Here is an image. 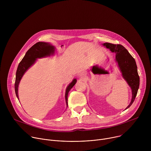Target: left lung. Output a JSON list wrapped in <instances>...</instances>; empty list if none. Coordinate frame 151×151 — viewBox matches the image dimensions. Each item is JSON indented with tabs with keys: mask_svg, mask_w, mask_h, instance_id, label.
<instances>
[{
	"mask_svg": "<svg viewBox=\"0 0 151 151\" xmlns=\"http://www.w3.org/2000/svg\"><path fill=\"white\" fill-rule=\"evenodd\" d=\"M103 45L112 52L116 53V61L121 70L123 78L127 81L132 90V99L127 108L130 107L134 102L139 87L140 78L134 58L121 45L104 43Z\"/></svg>",
	"mask_w": 151,
	"mask_h": 151,
	"instance_id": "obj_1",
	"label": "left lung"
}]
</instances>
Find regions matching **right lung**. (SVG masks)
Returning <instances> with one entry per match:
<instances>
[{
	"label": "right lung",
	"instance_id": "1",
	"mask_svg": "<svg viewBox=\"0 0 151 151\" xmlns=\"http://www.w3.org/2000/svg\"><path fill=\"white\" fill-rule=\"evenodd\" d=\"M54 47L48 43L39 42L33 45L26 52V55L20 61L17 68L16 72V78L15 82V91L16 96L18 99V88L19 81L26 72V70L35 62L38 58L45 57L50 56L51 54L54 53ZM76 82V79H74L73 81L66 88L65 99L68 105V96L70 89L73 87Z\"/></svg>",
	"mask_w": 151,
	"mask_h": 151
}]
</instances>
